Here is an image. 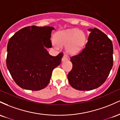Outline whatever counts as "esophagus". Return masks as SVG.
<instances>
[{"label":"esophagus","instance_id":"obj_1","mask_svg":"<svg viewBox=\"0 0 120 120\" xmlns=\"http://www.w3.org/2000/svg\"><path fill=\"white\" fill-rule=\"evenodd\" d=\"M68 59H67V58L66 56H64L62 57V62H64L65 61V60H67Z\"/></svg>","mask_w":120,"mask_h":120}]
</instances>
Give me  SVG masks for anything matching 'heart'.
<instances>
[{"label":"heart","instance_id":"heart-1","mask_svg":"<svg viewBox=\"0 0 120 120\" xmlns=\"http://www.w3.org/2000/svg\"><path fill=\"white\" fill-rule=\"evenodd\" d=\"M56 42L53 43L55 48L58 45H66V52L68 54H75L80 52L86 45L87 37L83 31L76 29L60 31L54 36Z\"/></svg>","mask_w":120,"mask_h":120}]
</instances>
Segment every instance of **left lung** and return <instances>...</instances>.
I'll return each mask as SVG.
<instances>
[{"instance_id": "1", "label": "left lung", "mask_w": 120, "mask_h": 120, "mask_svg": "<svg viewBox=\"0 0 120 120\" xmlns=\"http://www.w3.org/2000/svg\"><path fill=\"white\" fill-rule=\"evenodd\" d=\"M85 48L71 56L72 68L67 75L71 87L80 91L98 88L105 82L113 66V48L112 41L103 32L95 28Z\"/></svg>"}]
</instances>
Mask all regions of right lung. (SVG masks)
I'll list each match as a JSON object with an SVG mask.
<instances>
[{
    "mask_svg": "<svg viewBox=\"0 0 120 120\" xmlns=\"http://www.w3.org/2000/svg\"><path fill=\"white\" fill-rule=\"evenodd\" d=\"M54 28L35 25L22 28L9 40L6 64L15 83L25 90L38 91L49 84L52 71L60 64L63 53L50 55Z\"/></svg>",
    "mask_w": 120,
    "mask_h": 120,
    "instance_id": "right-lung-1",
    "label": "right lung"
}]
</instances>
